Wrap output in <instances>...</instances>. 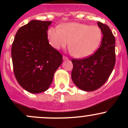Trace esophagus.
<instances>
[{
  "instance_id": "1",
  "label": "esophagus",
  "mask_w": 128,
  "mask_h": 128,
  "mask_svg": "<svg viewBox=\"0 0 128 128\" xmlns=\"http://www.w3.org/2000/svg\"><path fill=\"white\" fill-rule=\"evenodd\" d=\"M68 59H69V58H68L67 56H63V59H64V60H68Z\"/></svg>"
}]
</instances>
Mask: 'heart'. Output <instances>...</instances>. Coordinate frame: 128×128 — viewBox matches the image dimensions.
Returning a JSON list of instances; mask_svg holds the SVG:
<instances>
[{
    "mask_svg": "<svg viewBox=\"0 0 128 128\" xmlns=\"http://www.w3.org/2000/svg\"><path fill=\"white\" fill-rule=\"evenodd\" d=\"M47 36L50 44L54 49L65 48L69 43L72 54L83 58L91 55L98 48L102 39V32L96 25L69 22L60 28H49Z\"/></svg>",
    "mask_w": 128,
    "mask_h": 128,
    "instance_id": "1",
    "label": "heart"
}]
</instances>
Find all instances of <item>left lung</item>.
I'll use <instances>...</instances> for the list:
<instances>
[{
    "label": "left lung",
    "mask_w": 128,
    "mask_h": 128,
    "mask_svg": "<svg viewBox=\"0 0 128 128\" xmlns=\"http://www.w3.org/2000/svg\"><path fill=\"white\" fill-rule=\"evenodd\" d=\"M103 38L97 51L84 59H72V81L84 91H94L101 87L109 78L116 61L115 38L106 24L98 22Z\"/></svg>",
    "instance_id": "obj_1"
}]
</instances>
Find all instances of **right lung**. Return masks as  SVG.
Wrapping results in <instances>:
<instances>
[{
  "mask_svg": "<svg viewBox=\"0 0 128 128\" xmlns=\"http://www.w3.org/2000/svg\"><path fill=\"white\" fill-rule=\"evenodd\" d=\"M51 24L32 20L19 28L12 46L15 78L24 90L32 94L48 89L62 62V55L49 44L47 32Z\"/></svg>",
  "mask_w": 128,
  "mask_h": 128,
  "instance_id": "add662e5",
  "label": "right lung"
}]
</instances>
